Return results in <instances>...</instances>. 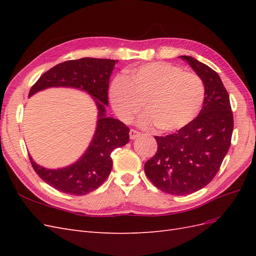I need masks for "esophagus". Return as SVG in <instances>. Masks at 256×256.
Here are the masks:
<instances>
[{
    "mask_svg": "<svg viewBox=\"0 0 256 256\" xmlns=\"http://www.w3.org/2000/svg\"><path fill=\"white\" fill-rule=\"evenodd\" d=\"M129 134H130V138H131V140H134L136 138H138V136H140V132H138V130L131 129V130H130V132H129Z\"/></svg>",
    "mask_w": 256,
    "mask_h": 256,
    "instance_id": "34e87169",
    "label": "esophagus"
}]
</instances>
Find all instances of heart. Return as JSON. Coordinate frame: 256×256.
<instances>
[{
    "label": "heart",
    "instance_id": "1",
    "mask_svg": "<svg viewBox=\"0 0 256 256\" xmlns=\"http://www.w3.org/2000/svg\"><path fill=\"white\" fill-rule=\"evenodd\" d=\"M114 112L124 122L132 120L143 106L144 126L154 125L160 131L184 127L202 108L205 88L202 79L180 66L164 62L127 69L110 86Z\"/></svg>",
    "mask_w": 256,
    "mask_h": 256
}]
</instances>
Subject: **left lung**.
<instances>
[{
	"label": "left lung",
	"instance_id": "obj_1",
	"mask_svg": "<svg viewBox=\"0 0 256 256\" xmlns=\"http://www.w3.org/2000/svg\"><path fill=\"white\" fill-rule=\"evenodd\" d=\"M180 58L204 83L203 108L177 132L154 136L157 152L144 166L154 187L174 196L190 194L214 180L228 152L234 128L230 96L219 74L194 58Z\"/></svg>",
	"mask_w": 256,
	"mask_h": 256
}]
</instances>
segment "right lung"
Masks as SVG:
<instances>
[{"label": "right lung", "instance_id": "add662e5", "mask_svg": "<svg viewBox=\"0 0 256 256\" xmlns=\"http://www.w3.org/2000/svg\"><path fill=\"white\" fill-rule=\"evenodd\" d=\"M116 62L94 58L63 62L44 72L28 92L30 96L50 86L81 88L94 97L99 110L94 138L88 150L74 164L60 170H47L35 164L30 157V164L37 175L54 189L72 196H84L96 190L111 172L113 164L111 152L116 147H122L129 142V128L125 124L104 116V104L108 106L109 102V79Z\"/></svg>", "mask_w": 256, "mask_h": 256}]
</instances>
